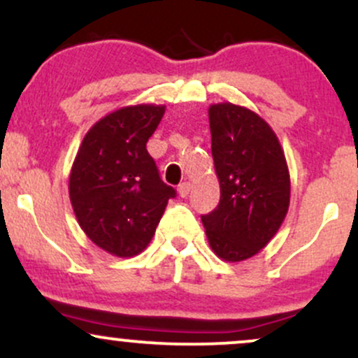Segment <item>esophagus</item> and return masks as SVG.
Instances as JSON below:
<instances>
[{
  "instance_id": "obj_1",
  "label": "esophagus",
  "mask_w": 358,
  "mask_h": 358,
  "mask_svg": "<svg viewBox=\"0 0 358 358\" xmlns=\"http://www.w3.org/2000/svg\"><path fill=\"white\" fill-rule=\"evenodd\" d=\"M190 190H192V183L190 182H183L182 185H178V193H180V196H188V193H190Z\"/></svg>"
}]
</instances>
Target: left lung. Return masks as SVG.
Instances as JSON below:
<instances>
[{
  "label": "left lung",
  "mask_w": 358,
  "mask_h": 358,
  "mask_svg": "<svg viewBox=\"0 0 358 358\" xmlns=\"http://www.w3.org/2000/svg\"><path fill=\"white\" fill-rule=\"evenodd\" d=\"M208 122L220 202L202 222L213 252L239 262L256 256L281 227L289 207V171L274 131L250 109L213 104Z\"/></svg>",
  "instance_id": "8db88e82"
}]
</instances>
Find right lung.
<instances>
[{"label":"right lung","mask_w":358,"mask_h":358,"mask_svg":"<svg viewBox=\"0 0 358 358\" xmlns=\"http://www.w3.org/2000/svg\"><path fill=\"white\" fill-rule=\"evenodd\" d=\"M165 106L121 108L97 121L82 139L69 195L85 236L117 257L136 256L153 239L175 188L159 178L146 150Z\"/></svg>","instance_id":"obj_1"}]
</instances>
